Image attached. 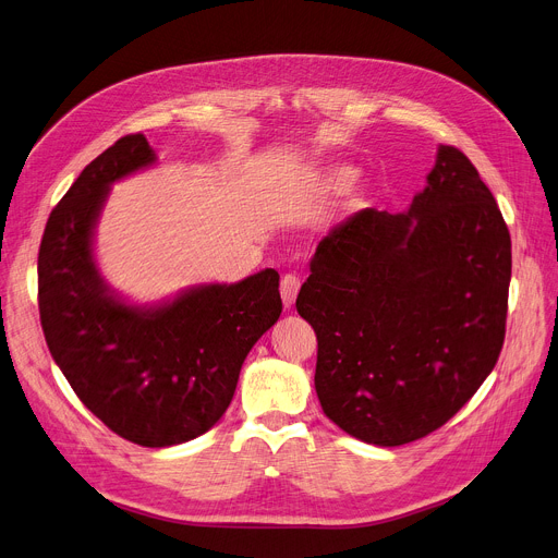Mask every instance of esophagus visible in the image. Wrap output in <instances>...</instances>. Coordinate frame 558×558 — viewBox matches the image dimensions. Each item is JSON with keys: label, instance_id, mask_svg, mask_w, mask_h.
I'll return each mask as SVG.
<instances>
[{"label": "esophagus", "instance_id": "1", "mask_svg": "<svg viewBox=\"0 0 558 558\" xmlns=\"http://www.w3.org/2000/svg\"><path fill=\"white\" fill-rule=\"evenodd\" d=\"M298 291H300V278L293 276V274H287L280 282V295H282V305L284 310H291L293 302L298 298Z\"/></svg>", "mask_w": 558, "mask_h": 558}]
</instances>
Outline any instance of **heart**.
<instances>
[{"label": "heart", "mask_w": 558, "mask_h": 558, "mask_svg": "<svg viewBox=\"0 0 558 558\" xmlns=\"http://www.w3.org/2000/svg\"><path fill=\"white\" fill-rule=\"evenodd\" d=\"M351 178H353V171L347 169V167L331 169L329 175H327V186H331V189H342V186H347V184L351 182Z\"/></svg>", "instance_id": "obj_1"}]
</instances>
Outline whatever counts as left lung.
Returning a JSON list of instances; mask_svg holds the SVG:
<instances>
[{
  "label": "left lung",
  "instance_id": "1",
  "mask_svg": "<svg viewBox=\"0 0 558 558\" xmlns=\"http://www.w3.org/2000/svg\"><path fill=\"white\" fill-rule=\"evenodd\" d=\"M510 278L512 240L492 191L440 144L410 209H363L333 227L300 287L327 418L380 447L442 427L498 361Z\"/></svg>",
  "mask_w": 558,
  "mask_h": 558
}]
</instances>
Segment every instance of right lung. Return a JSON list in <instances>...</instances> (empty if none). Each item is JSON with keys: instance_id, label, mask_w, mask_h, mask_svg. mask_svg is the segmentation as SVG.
Listing matches in <instances>:
<instances>
[{"instance_id": "right-lung-1", "label": "right lung", "mask_w": 558, "mask_h": 558, "mask_svg": "<svg viewBox=\"0 0 558 558\" xmlns=\"http://www.w3.org/2000/svg\"><path fill=\"white\" fill-rule=\"evenodd\" d=\"M142 133L97 156L50 211L37 256L39 318L50 356L77 398L118 436L171 447L227 412L242 363L282 312L280 276L195 284L133 305L99 274L93 235L113 182L156 165Z\"/></svg>"}]
</instances>
